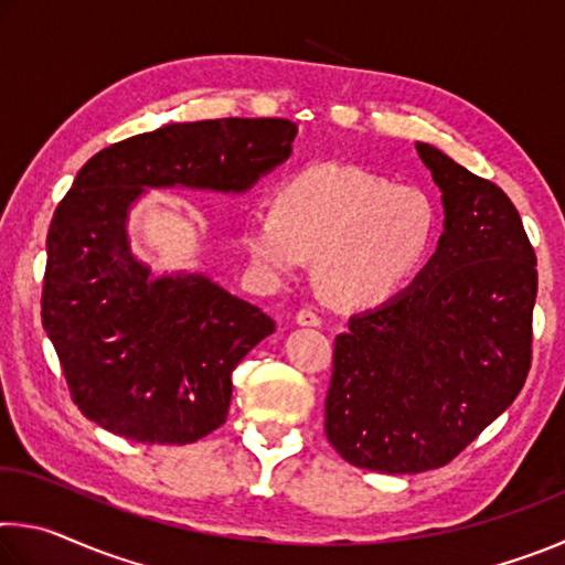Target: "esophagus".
I'll return each instance as SVG.
<instances>
[{"label": "esophagus", "mask_w": 565, "mask_h": 565, "mask_svg": "<svg viewBox=\"0 0 565 565\" xmlns=\"http://www.w3.org/2000/svg\"><path fill=\"white\" fill-rule=\"evenodd\" d=\"M296 323L299 327H321V317L313 309H301L296 313Z\"/></svg>", "instance_id": "esophagus-1"}]
</instances>
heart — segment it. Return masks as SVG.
<instances>
[{
  "instance_id": "b5f03b06",
  "label": "heart",
  "mask_w": 565,
  "mask_h": 565,
  "mask_svg": "<svg viewBox=\"0 0 565 565\" xmlns=\"http://www.w3.org/2000/svg\"><path fill=\"white\" fill-rule=\"evenodd\" d=\"M436 209L424 189L347 164L306 167L274 191L271 209H252L242 246L264 279L279 281L317 259L329 301L363 309L396 294L426 259Z\"/></svg>"
}]
</instances>
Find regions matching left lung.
Masks as SVG:
<instances>
[{
  "label": "left lung",
  "instance_id": "8db88e82",
  "mask_svg": "<svg viewBox=\"0 0 565 565\" xmlns=\"http://www.w3.org/2000/svg\"><path fill=\"white\" fill-rule=\"evenodd\" d=\"M416 151L441 189L444 234L406 291L351 317L327 394L329 444L379 473L454 461L531 369L539 271L519 212L441 149Z\"/></svg>",
  "mask_w": 565,
  "mask_h": 565
}]
</instances>
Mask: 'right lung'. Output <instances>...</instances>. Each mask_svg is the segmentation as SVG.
<instances>
[{"label": "right lung", "instance_id": "right-lung-1", "mask_svg": "<svg viewBox=\"0 0 565 565\" xmlns=\"http://www.w3.org/2000/svg\"><path fill=\"white\" fill-rule=\"evenodd\" d=\"M289 119L167 124L94 154L46 234L42 327L72 401L139 444H194L226 420L232 371L276 323L204 274L151 276L129 248L147 189L242 194L291 154Z\"/></svg>", "mask_w": 565, "mask_h": 565}]
</instances>
